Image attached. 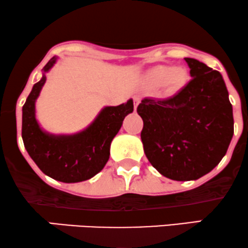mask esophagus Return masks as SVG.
I'll use <instances>...</instances> for the list:
<instances>
[{"instance_id": "34e87169", "label": "esophagus", "mask_w": 248, "mask_h": 248, "mask_svg": "<svg viewBox=\"0 0 248 248\" xmlns=\"http://www.w3.org/2000/svg\"><path fill=\"white\" fill-rule=\"evenodd\" d=\"M139 102H140V98H139V97H133V103H135V109H137Z\"/></svg>"}]
</instances>
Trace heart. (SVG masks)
<instances>
[{
	"mask_svg": "<svg viewBox=\"0 0 248 248\" xmlns=\"http://www.w3.org/2000/svg\"><path fill=\"white\" fill-rule=\"evenodd\" d=\"M145 80L151 87H163L164 91L169 96L176 94L186 87L188 80V74L186 69L180 66L157 65L146 71Z\"/></svg>",
	"mask_w": 248,
	"mask_h": 248,
	"instance_id": "heart-1",
	"label": "heart"
}]
</instances>
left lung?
Instances as JSON below:
<instances>
[{"label": "left lung", "mask_w": 248, "mask_h": 248, "mask_svg": "<svg viewBox=\"0 0 248 248\" xmlns=\"http://www.w3.org/2000/svg\"><path fill=\"white\" fill-rule=\"evenodd\" d=\"M192 79L166 99L144 98L137 112L151 165L172 180H196L216 168L233 137V110L219 71L185 58Z\"/></svg>", "instance_id": "8db88e82"}]
</instances>
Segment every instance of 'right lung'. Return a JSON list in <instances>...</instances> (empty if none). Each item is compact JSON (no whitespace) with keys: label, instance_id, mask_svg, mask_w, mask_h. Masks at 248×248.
<instances>
[{"label":"right lung","instance_id":"1","mask_svg":"<svg viewBox=\"0 0 248 248\" xmlns=\"http://www.w3.org/2000/svg\"><path fill=\"white\" fill-rule=\"evenodd\" d=\"M52 57L43 68V76L32 87L22 109V139L31 159L44 174L63 183L88 180L102 171L109 160L110 145L124 118L133 111L129 99L118 107H105L85 130L75 135H51L41 129L35 115V102L46 83V72L56 63Z\"/></svg>","mask_w":248,"mask_h":248}]
</instances>
